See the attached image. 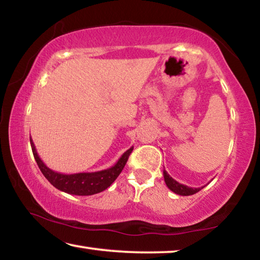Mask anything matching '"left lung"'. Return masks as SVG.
Wrapping results in <instances>:
<instances>
[{
    "label": "left lung",
    "instance_id": "left-lung-1",
    "mask_svg": "<svg viewBox=\"0 0 260 260\" xmlns=\"http://www.w3.org/2000/svg\"><path fill=\"white\" fill-rule=\"evenodd\" d=\"M162 175H164V180H165L166 186L169 187L170 190H172L174 193H177V195L190 196V195H193V193L199 192L201 189H203L206 186V184H205V186L200 187V188H191V187L186 186V184L179 183L178 181H175V180L172 177H170V174L167 173L165 170L162 171Z\"/></svg>",
    "mask_w": 260,
    "mask_h": 260
}]
</instances>
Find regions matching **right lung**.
<instances>
[{
    "label": "right lung",
    "mask_w": 260,
    "mask_h": 260,
    "mask_svg": "<svg viewBox=\"0 0 260 260\" xmlns=\"http://www.w3.org/2000/svg\"><path fill=\"white\" fill-rule=\"evenodd\" d=\"M30 147L35 160L39 169L45 175L46 179L49 181L52 186L64 192L71 193V195L79 196H88L94 195L103 191L112 184V182L118 178V175L121 173L124 169L127 159L133 151V147L129 148L128 150L122 153V156L118 159V161L113 166L107 170L98 171V172H82V173H74V174H64L50 170L45 162L39 157L37 149L33 143L32 138H29Z\"/></svg>",
    "instance_id": "1"
}]
</instances>
